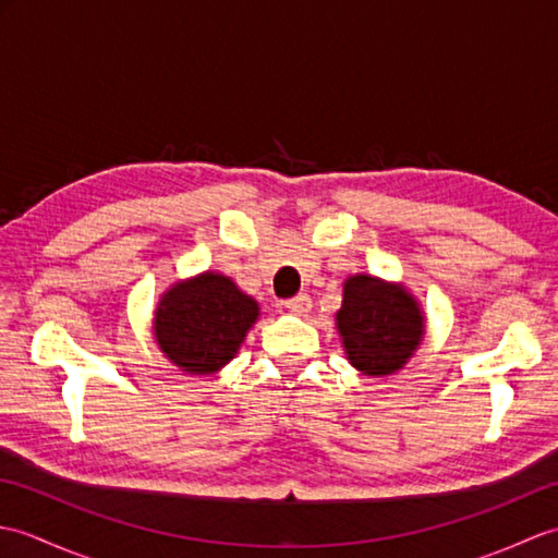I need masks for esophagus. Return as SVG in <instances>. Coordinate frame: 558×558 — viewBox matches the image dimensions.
Segmentation results:
<instances>
[{
	"instance_id": "1",
	"label": "esophagus",
	"mask_w": 558,
	"mask_h": 558,
	"mask_svg": "<svg viewBox=\"0 0 558 558\" xmlns=\"http://www.w3.org/2000/svg\"><path fill=\"white\" fill-rule=\"evenodd\" d=\"M286 310L302 316V314H306V312L312 310V298H310V294L302 292V294H298V298H292V300L286 302Z\"/></svg>"
}]
</instances>
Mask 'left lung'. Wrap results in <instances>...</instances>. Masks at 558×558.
Wrapping results in <instances>:
<instances>
[{
    "mask_svg": "<svg viewBox=\"0 0 558 558\" xmlns=\"http://www.w3.org/2000/svg\"><path fill=\"white\" fill-rule=\"evenodd\" d=\"M336 328L354 369L381 378L400 372L420 350L426 318L417 298L402 282L354 272L342 282Z\"/></svg>",
    "mask_w": 558,
    "mask_h": 558,
    "instance_id": "8db88e82",
    "label": "left lung"
}]
</instances>
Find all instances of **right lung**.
Returning a JSON list of instances; mask_svg holds the SVG:
<instances>
[{
    "mask_svg": "<svg viewBox=\"0 0 558 558\" xmlns=\"http://www.w3.org/2000/svg\"><path fill=\"white\" fill-rule=\"evenodd\" d=\"M260 306L234 280L216 270L177 280L153 312V338L177 369L192 376L218 374L234 360Z\"/></svg>",
    "mask_w": 558,
    "mask_h": 558,
    "instance_id": "obj_1",
    "label": "right lung"
}]
</instances>
